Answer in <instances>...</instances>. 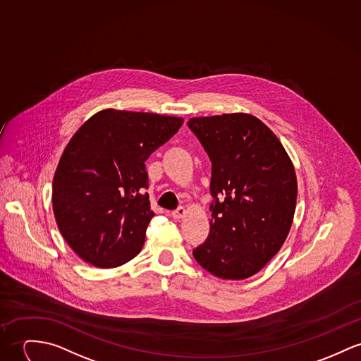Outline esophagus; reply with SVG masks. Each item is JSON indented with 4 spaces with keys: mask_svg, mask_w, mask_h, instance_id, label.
<instances>
[{
    "mask_svg": "<svg viewBox=\"0 0 361 361\" xmlns=\"http://www.w3.org/2000/svg\"><path fill=\"white\" fill-rule=\"evenodd\" d=\"M185 207H183V206H180L178 209H176V210H173L171 212V217L174 219V220H180V219H183L184 216H185Z\"/></svg>",
    "mask_w": 361,
    "mask_h": 361,
    "instance_id": "34e87169",
    "label": "esophagus"
}]
</instances>
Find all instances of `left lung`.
Returning a JSON list of instances; mask_svg holds the SVG:
<instances>
[{
	"label": "left lung",
	"mask_w": 361,
	"mask_h": 361,
	"mask_svg": "<svg viewBox=\"0 0 361 361\" xmlns=\"http://www.w3.org/2000/svg\"><path fill=\"white\" fill-rule=\"evenodd\" d=\"M187 125L212 162L210 232L194 258L217 278H250L290 232L294 166L275 133L249 114L191 118Z\"/></svg>",
	"instance_id": "obj_1"
}]
</instances>
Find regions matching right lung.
Segmentation results:
<instances>
[{"instance_id":"1","label":"right lung","mask_w":361,"mask_h":361,"mask_svg":"<svg viewBox=\"0 0 361 361\" xmlns=\"http://www.w3.org/2000/svg\"><path fill=\"white\" fill-rule=\"evenodd\" d=\"M183 118L103 110L67 144L54 178L57 226L83 261L115 268L142 249L149 206L145 161L171 139Z\"/></svg>"}]
</instances>
